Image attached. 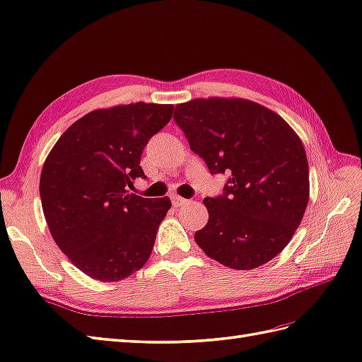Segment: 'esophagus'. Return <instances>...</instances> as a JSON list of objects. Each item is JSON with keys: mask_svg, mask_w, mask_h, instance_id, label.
Here are the masks:
<instances>
[{"mask_svg": "<svg viewBox=\"0 0 362 362\" xmlns=\"http://www.w3.org/2000/svg\"><path fill=\"white\" fill-rule=\"evenodd\" d=\"M171 202H173L174 206H180L183 202H187V200H185L183 197H180V196H177V194H174V196H171Z\"/></svg>", "mask_w": 362, "mask_h": 362, "instance_id": "34e87169", "label": "esophagus"}]
</instances>
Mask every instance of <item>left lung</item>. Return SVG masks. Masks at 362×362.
<instances>
[{
  "label": "left lung",
  "mask_w": 362,
  "mask_h": 362,
  "mask_svg": "<svg viewBox=\"0 0 362 362\" xmlns=\"http://www.w3.org/2000/svg\"><path fill=\"white\" fill-rule=\"evenodd\" d=\"M174 120L211 174H230L219 197H205L197 245L225 267L253 270L287 247L310 197L308 162L281 115L245 98H194Z\"/></svg>",
  "instance_id": "8db88e82"
}]
</instances>
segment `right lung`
<instances>
[{
  "mask_svg": "<svg viewBox=\"0 0 362 362\" xmlns=\"http://www.w3.org/2000/svg\"><path fill=\"white\" fill-rule=\"evenodd\" d=\"M173 111L143 102L95 109L72 123L46 157L40 196L49 231L92 279H126L151 256L171 200L132 194L128 187L146 179L141 153Z\"/></svg>",
  "mask_w": 362,
  "mask_h": 362,
  "instance_id": "obj_1",
  "label": "right lung"
}]
</instances>
